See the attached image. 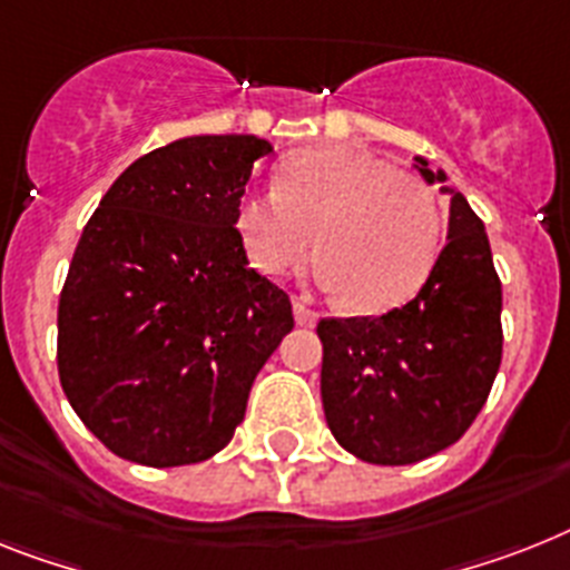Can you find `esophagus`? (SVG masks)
Instances as JSON below:
<instances>
[{
	"instance_id": "esophagus-1",
	"label": "esophagus",
	"mask_w": 570,
	"mask_h": 570,
	"mask_svg": "<svg viewBox=\"0 0 570 570\" xmlns=\"http://www.w3.org/2000/svg\"><path fill=\"white\" fill-rule=\"evenodd\" d=\"M294 320H296V326H314L320 317L303 303V299H294Z\"/></svg>"
}]
</instances>
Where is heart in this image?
I'll list each match as a JSON object with an SVG mask.
<instances>
[{
	"mask_svg": "<svg viewBox=\"0 0 570 570\" xmlns=\"http://www.w3.org/2000/svg\"><path fill=\"white\" fill-rule=\"evenodd\" d=\"M443 227L431 186L346 145L296 154L276 191H250L235 209V233L258 274H285L314 233V279L361 314L390 312L425 285Z\"/></svg>",
	"mask_w": 570,
	"mask_h": 570,
	"instance_id": "b5f03b06",
	"label": "heart"
}]
</instances>
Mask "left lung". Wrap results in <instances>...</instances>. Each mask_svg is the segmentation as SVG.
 Masks as SVG:
<instances>
[{
  "label": "left lung",
  "instance_id": "1",
  "mask_svg": "<svg viewBox=\"0 0 570 570\" xmlns=\"http://www.w3.org/2000/svg\"><path fill=\"white\" fill-rule=\"evenodd\" d=\"M449 195V235L411 303L381 317L320 320V396L328 431L364 463L407 465L449 449L501 366V282L487 229L443 168L413 157Z\"/></svg>",
  "mask_w": 570,
  "mask_h": 570
}]
</instances>
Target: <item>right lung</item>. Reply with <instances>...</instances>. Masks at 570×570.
I'll list each match as a JSON object with an SVG mask.
<instances>
[{
    "instance_id": "right-lung-1",
    "label": "right lung",
    "mask_w": 570,
    "mask_h": 570,
    "mask_svg": "<svg viewBox=\"0 0 570 570\" xmlns=\"http://www.w3.org/2000/svg\"><path fill=\"white\" fill-rule=\"evenodd\" d=\"M271 150L250 134L183 136L130 163L87 220L58 305V373L112 454L154 469L218 454L294 328L288 294L235 233Z\"/></svg>"
}]
</instances>
